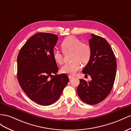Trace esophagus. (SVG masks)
<instances>
[{
  "label": "esophagus",
  "instance_id": "34e87169",
  "mask_svg": "<svg viewBox=\"0 0 131 131\" xmlns=\"http://www.w3.org/2000/svg\"><path fill=\"white\" fill-rule=\"evenodd\" d=\"M69 79L70 80H71V79H72V78H73V77L72 76H69Z\"/></svg>",
  "mask_w": 131,
  "mask_h": 131
}]
</instances>
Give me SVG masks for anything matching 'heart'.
Here are the masks:
<instances>
[{
  "instance_id": "heart-1",
  "label": "heart",
  "mask_w": 131,
  "mask_h": 131,
  "mask_svg": "<svg viewBox=\"0 0 131 131\" xmlns=\"http://www.w3.org/2000/svg\"><path fill=\"white\" fill-rule=\"evenodd\" d=\"M61 48L65 53L72 51V60L73 61L71 63H65L61 69V72L73 75L77 71L81 68V63H87L91 57V49L88 45L82 43L81 41L73 36H70L63 40ZM53 57L55 61L58 63L63 62V55L57 49L53 51Z\"/></svg>"
}]
</instances>
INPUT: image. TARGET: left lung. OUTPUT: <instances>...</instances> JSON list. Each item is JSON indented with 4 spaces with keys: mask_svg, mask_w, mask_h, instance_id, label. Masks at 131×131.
<instances>
[{
    "mask_svg": "<svg viewBox=\"0 0 131 131\" xmlns=\"http://www.w3.org/2000/svg\"><path fill=\"white\" fill-rule=\"evenodd\" d=\"M89 40L91 49L90 59L82 72L89 75L91 81L80 79L77 94L83 102L94 105L102 102L113 87L117 64L110 44L102 37L91 35Z\"/></svg>",
    "mask_w": 131,
    "mask_h": 131,
    "instance_id": "left-lung-1",
    "label": "left lung"
}]
</instances>
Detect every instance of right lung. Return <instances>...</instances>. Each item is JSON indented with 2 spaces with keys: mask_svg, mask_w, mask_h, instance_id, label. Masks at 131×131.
<instances>
[{
  "mask_svg": "<svg viewBox=\"0 0 131 131\" xmlns=\"http://www.w3.org/2000/svg\"><path fill=\"white\" fill-rule=\"evenodd\" d=\"M58 39L57 35L51 33H36L17 56L18 83L26 94L40 105L55 103L69 81L66 74H57L59 68L53 51Z\"/></svg>",
  "mask_w": 131,
  "mask_h": 131,
  "instance_id": "1",
  "label": "right lung"
}]
</instances>
